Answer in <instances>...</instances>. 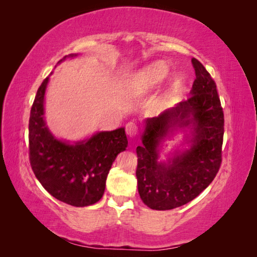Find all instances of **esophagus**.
<instances>
[{
	"mask_svg": "<svg viewBox=\"0 0 257 257\" xmlns=\"http://www.w3.org/2000/svg\"><path fill=\"white\" fill-rule=\"evenodd\" d=\"M125 133L129 136V138L135 139L138 135V127L134 121H130L125 124Z\"/></svg>",
	"mask_w": 257,
	"mask_h": 257,
	"instance_id": "34e87169",
	"label": "esophagus"
}]
</instances>
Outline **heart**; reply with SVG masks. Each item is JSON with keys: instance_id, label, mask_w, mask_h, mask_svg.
<instances>
[{"instance_id": "1", "label": "heart", "mask_w": 257, "mask_h": 257, "mask_svg": "<svg viewBox=\"0 0 257 257\" xmlns=\"http://www.w3.org/2000/svg\"><path fill=\"white\" fill-rule=\"evenodd\" d=\"M168 73L169 66L165 62H155L141 70L135 78V84L141 91H147L161 83Z\"/></svg>"}]
</instances>
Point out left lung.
I'll return each instance as SVG.
<instances>
[{
  "label": "left lung",
  "mask_w": 257,
  "mask_h": 257,
  "mask_svg": "<svg viewBox=\"0 0 257 257\" xmlns=\"http://www.w3.org/2000/svg\"><path fill=\"white\" fill-rule=\"evenodd\" d=\"M195 79L187 100L146 120L143 146L137 147L136 176L144 203L152 210L187 204L207 188L222 162L224 114L216 84L198 59L192 58ZM190 126V149L168 163L157 161V146L170 130Z\"/></svg>",
  "instance_id": "1"
}]
</instances>
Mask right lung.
<instances>
[{
  "label": "right lung",
  "instance_id": "add662e5",
  "mask_svg": "<svg viewBox=\"0 0 257 257\" xmlns=\"http://www.w3.org/2000/svg\"><path fill=\"white\" fill-rule=\"evenodd\" d=\"M76 55H68L66 57ZM48 77L38 87L29 122V156L32 170L48 193L73 206L96 203L105 192L106 179L128 140L124 128L97 133L69 145L56 139L44 120V96Z\"/></svg>",
  "mask_w": 257,
  "mask_h": 257
}]
</instances>
